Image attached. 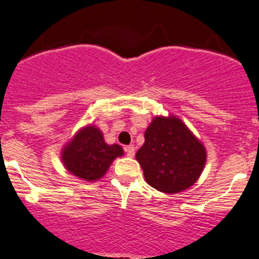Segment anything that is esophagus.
<instances>
[{
	"instance_id": "esophagus-1",
	"label": "esophagus",
	"mask_w": 259,
	"mask_h": 259,
	"mask_svg": "<svg viewBox=\"0 0 259 259\" xmlns=\"http://www.w3.org/2000/svg\"><path fill=\"white\" fill-rule=\"evenodd\" d=\"M124 150H126L127 156H130V158L135 156V147L133 145H127V147H124Z\"/></svg>"
}]
</instances>
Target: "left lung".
<instances>
[{"label": "left lung", "instance_id": "left-lung-1", "mask_svg": "<svg viewBox=\"0 0 259 259\" xmlns=\"http://www.w3.org/2000/svg\"><path fill=\"white\" fill-rule=\"evenodd\" d=\"M136 154L145 181L164 193H177L198 180L205 164V149L176 117H155Z\"/></svg>", "mask_w": 259, "mask_h": 259}]
</instances>
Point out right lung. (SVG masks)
<instances>
[{"label":"right lung","instance_id":"1","mask_svg":"<svg viewBox=\"0 0 259 259\" xmlns=\"http://www.w3.org/2000/svg\"><path fill=\"white\" fill-rule=\"evenodd\" d=\"M123 150L118 144L105 143L103 133L94 126L79 131L62 152V161L69 172L87 181H95L105 175L115 158Z\"/></svg>","mask_w":259,"mask_h":259}]
</instances>
